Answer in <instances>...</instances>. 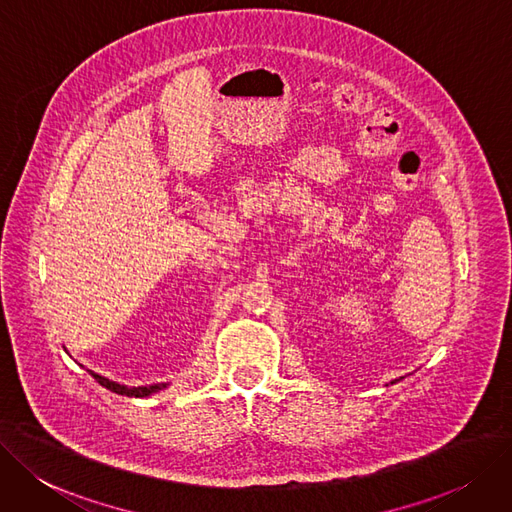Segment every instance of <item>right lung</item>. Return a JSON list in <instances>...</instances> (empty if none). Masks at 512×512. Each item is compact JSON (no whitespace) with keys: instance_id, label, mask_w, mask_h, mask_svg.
Returning <instances> with one entry per match:
<instances>
[{"instance_id":"add662e5","label":"right lung","mask_w":512,"mask_h":512,"mask_svg":"<svg viewBox=\"0 0 512 512\" xmlns=\"http://www.w3.org/2000/svg\"><path fill=\"white\" fill-rule=\"evenodd\" d=\"M90 374L94 376V380H96L100 386H105V388H109V391H113V393H117V395H126V397H147V395H151V393L161 391V388H166V384H153V386H124V384H117V382H113V380H109V378H105V376H100V374H94V372H90Z\"/></svg>"}]
</instances>
